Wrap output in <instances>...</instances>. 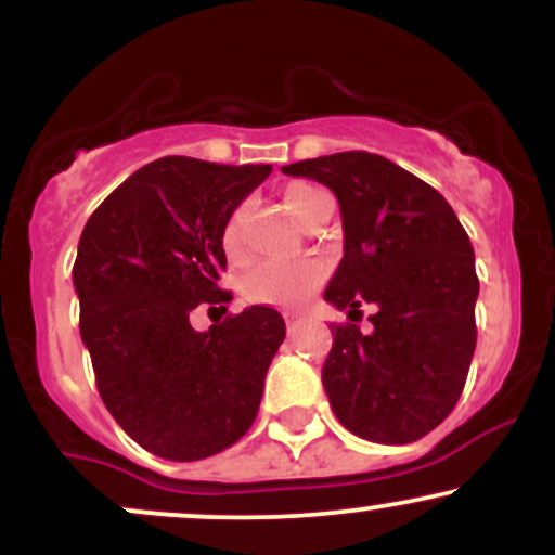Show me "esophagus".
<instances>
[{"label":"esophagus","mask_w":555,"mask_h":555,"mask_svg":"<svg viewBox=\"0 0 555 555\" xmlns=\"http://www.w3.org/2000/svg\"><path fill=\"white\" fill-rule=\"evenodd\" d=\"M284 321H286V331H295L299 323H302V313H299V310H286Z\"/></svg>","instance_id":"esophagus-1"}]
</instances>
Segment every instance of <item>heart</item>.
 Returning a JSON list of instances; mask_svg holds the SVG:
<instances>
[{
  "mask_svg": "<svg viewBox=\"0 0 555 555\" xmlns=\"http://www.w3.org/2000/svg\"><path fill=\"white\" fill-rule=\"evenodd\" d=\"M282 203L299 224L310 227L321 214L334 208L326 190L315 188L310 182H289L282 190ZM250 216V203H240L229 214L224 229H221V247H224L229 260H240L245 256V227ZM326 269L318 260H260L245 273V295L256 302L273 305H295L305 299L315 286L323 282Z\"/></svg>",
  "mask_w": 555,
  "mask_h": 555,
  "instance_id": "heart-1",
  "label": "heart"
}]
</instances>
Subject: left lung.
Masks as SVG:
<instances>
[{"label": "left lung", "mask_w": 555, "mask_h": 555, "mask_svg": "<svg viewBox=\"0 0 555 555\" xmlns=\"http://www.w3.org/2000/svg\"><path fill=\"white\" fill-rule=\"evenodd\" d=\"M326 184L341 208L344 258L326 302L360 313L371 334L331 326L323 365L331 410L354 436L412 443L454 410L473 362L480 282L454 208L428 182L367 151H344L282 169Z\"/></svg>", "instance_id": "1"}]
</instances>
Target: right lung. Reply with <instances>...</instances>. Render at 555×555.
I'll return each mask as SVG.
<instances>
[{"mask_svg":"<svg viewBox=\"0 0 555 555\" xmlns=\"http://www.w3.org/2000/svg\"><path fill=\"white\" fill-rule=\"evenodd\" d=\"M269 175V164L164 156L127 177L80 234L73 284L95 386L127 436L162 460L219 454L258 415L284 318L253 305L195 331L190 313L232 299L219 286L221 229Z\"/></svg>","mask_w":555,"mask_h":555,"instance_id":"obj_1","label":"right lung"}]
</instances>
